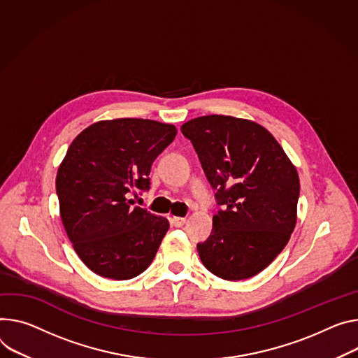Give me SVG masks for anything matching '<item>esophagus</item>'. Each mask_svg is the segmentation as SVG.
Segmentation results:
<instances>
[{
    "label": "esophagus",
    "instance_id": "34e87169",
    "mask_svg": "<svg viewBox=\"0 0 358 358\" xmlns=\"http://www.w3.org/2000/svg\"><path fill=\"white\" fill-rule=\"evenodd\" d=\"M171 224L174 227H182L185 224V218H182V217H173L171 218Z\"/></svg>",
    "mask_w": 358,
    "mask_h": 358
}]
</instances>
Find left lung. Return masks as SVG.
I'll return each mask as SVG.
<instances>
[{"label":"left lung","mask_w":358,"mask_h":358,"mask_svg":"<svg viewBox=\"0 0 358 358\" xmlns=\"http://www.w3.org/2000/svg\"><path fill=\"white\" fill-rule=\"evenodd\" d=\"M217 191L213 230L197 244L214 275L238 281L268 267L297 222L300 180L277 140L259 124L204 115L181 125Z\"/></svg>","instance_id":"left-lung-1"}]
</instances>
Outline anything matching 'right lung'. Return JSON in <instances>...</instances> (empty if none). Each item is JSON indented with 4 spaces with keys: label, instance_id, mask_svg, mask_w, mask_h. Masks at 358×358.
<instances>
[{
    "label": "right lung",
    "instance_id": "obj_1",
    "mask_svg": "<svg viewBox=\"0 0 358 358\" xmlns=\"http://www.w3.org/2000/svg\"><path fill=\"white\" fill-rule=\"evenodd\" d=\"M176 136L171 124L117 118L87 127L69 147L55 181L59 215L92 273L129 280L152 263L170 222L131 196L150 188L152 162Z\"/></svg>",
    "mask_w": 358,
    "mask_h": 358
}]
</instances>
